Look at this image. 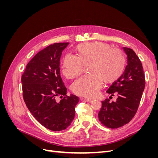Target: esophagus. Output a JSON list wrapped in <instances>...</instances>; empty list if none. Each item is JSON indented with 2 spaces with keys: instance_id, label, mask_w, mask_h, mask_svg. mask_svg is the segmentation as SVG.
<instances>
[{
  "instance_id": "obj_1",
  "label": "esophagus",
  "mask_w": 158,
  "mask_h": 158,
  "mask_svg": "<svg viewBox=\"0 0 158 158\" xmlns=\"http://www.w3.org/2000/svg\"><path fill=\"white\" fill-rule=\"evenodd\" d=\"M81 99H82V100L84 99L85 101L86 102H88V103H91V102H93V99H88V98H85V99H84V98H81Z\"/></svg>"
}]
</instances>
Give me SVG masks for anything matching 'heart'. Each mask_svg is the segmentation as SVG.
Returning <instances> with one entry per match:
<instances>
[{
    "instance_id": "b5f03b06",
    "label": "heart",
    "mask_w": 158,
    "mask_h": 158,
    "mask_svg": "<svg viewBox=\"0 0 158 158\" xmlns=\"http://www.w3.org/2000/svg\"><path fill=\"white\" fill-rule=\"evenodd\" d=\"M77 56L66 55L63 59L62 73L66 78L73 79L82 73L88 66L89 75L80 78L72 85L74 94L92 98L97 94L102 82L112 84L121 77L126 67L123 52L111 49L103 42L95 41L76 47Z\"/></svg>"
}]
</instances>
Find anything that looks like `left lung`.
Instances as JSON below:
<instances>
[{
    "mask_svg": "<svg viewBox=\"0 0 158 158\" xmlns=\"http://www.w3.org/2000/svg\"><path fill=\"white\" fill-rule=\"evenodd\" d=\"M127 55V65L122 76L114 82L107 92L113 96L117 95L116 102L102 101L98 118L107 128H117L130 122L135 115L145 88V76L142 64L135 52L123 47Z\"/></svg>",
    "mask_w": 158,
    "mask_h": 158,
    "instance_id": "1",
    "label": "left lung"
}]
</instances>
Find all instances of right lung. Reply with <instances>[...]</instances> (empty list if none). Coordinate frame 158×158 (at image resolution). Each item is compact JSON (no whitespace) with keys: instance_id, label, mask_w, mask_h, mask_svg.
I'll return each mask as SVG.
<instances>
[{"instance_id":"1","label":"right lung","mask_w":158,"mask_h":158,"mask_svg":"<svg viewBox=\"0 0 158 158\" xmlns=\"http://www.w3.org/2000/svg\"><path fill=\"white\" fill-rule=\"evenodd\" d=\"M69 44L57 43L40 51L28 63L22 76L27 107L41 125L52 131H63L70 125L79 102L76 95H66V88L60 75L62 51ZM57 96L63 99L56 102Z\"/></svg>"}]
</instances>
